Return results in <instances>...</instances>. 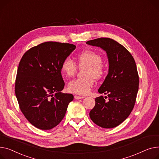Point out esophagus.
Wrapping results in <instances>:
<instances>
[{
    "label": "esophagus",
    "mask_w": 159,
    "mask_h": 159,
    "mask_svg": "<svg viewBox=\"0 0 159 159\" xmlns=\"http://www.w3.org/2000/svg\"><path fill=\"white\" fill-rule=\"evenodd\" d=\"M74 98H75L76 99H83L84 97H83V96H79L75 95V96H74Z\"/></svg>",
    "instance_id": "1"
}]
</instances>
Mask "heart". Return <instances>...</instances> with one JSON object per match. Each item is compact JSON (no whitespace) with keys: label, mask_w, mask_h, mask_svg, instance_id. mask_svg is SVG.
Here are the masks:
<instances>
[{"label":"heart","mask_w":159,"mask_h":159,"mask_svg":"<svg viewBox=\"0 0 159 159\" xmlns=\"http://www.w3.org/2000/svg\"><path fill=\"white\" fill-rule=\"evenodd\" d=\"M76 61L80 67H86L84 70L85 76L70 81L67 85V90L74 94L86 95L94 85V78L99 80L103 78L106 67L102 63L101 56L92 51H83L79 53ZM76 70V64L70 58H65L61 64V72L67 78L74 76Z\"/></svg>","instance_id":"b5f03b06"}]
</instances>
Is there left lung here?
<instances>
[{
	"label": "left lung",
	"mask_w": 159,
	"mask_h": 159,
	"mask_svg": "<svg viewBox=\"0 0 159 159\" xmlns=\"http://www.w3.org/2000/svg\"><path fill=\"white\" fill-rule=\"evenodd\" d=\"M86 43L103 49L109 64L108 73L98 89L99 94L107 96L95 99L96 105L90 111V117L102 128L116 127L129 116L135 102L139 75L135 60L125 47L112 39L100 38Z\"/></svg>",
	"instance_id": "left-lung-1"
}]
</instances>
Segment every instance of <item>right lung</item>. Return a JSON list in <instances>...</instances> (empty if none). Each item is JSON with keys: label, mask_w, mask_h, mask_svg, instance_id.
I'll return each mask as SVG.
<instances>
[{"label": "right lung", "mask_w": 159, "mask_h": 159, "mask_svg": "<svg viewBox=\"0 0 159 159\" xmlns=\"http://www.w3.org/2000/svg\"><path fill=\"white\" fill-rule=\"evenodd\" d=\"M75 45L47 42L33 47L19 63L15 95L25 117L40 129H51L64 117L74 99L63 94L61 64L76 49Z\"/></svg>", "instance_id": "right-lung-1"}]
</instances>
